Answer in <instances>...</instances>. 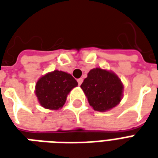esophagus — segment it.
<instances>
[{"label": "esophagus", "mask_w": 158, "mask_h": 158, "mask_svg": "<svg viewBox=\"0 0 158 158\" xmlns=\"http://www.w3.org/2000/svg\"><path fill=\"white\" fill-rule=\"evenodd\" d=\"M77 81H78V84H79V85H81V84H82V82H83V79H82V78H80V79H78Z\"/></svg>", "instance_id": "esophagus-1"}]
</instances>
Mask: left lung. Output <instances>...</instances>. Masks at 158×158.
Instances as JSON below:
<instances>
[{
	"label": "left lung",
	"instance_id": "left-lung-1",
	"mask_svg": "<svg viewBox=\"0 0 158 158\" xmlns=\"http://www.w3.org/2000/svg\"><path fill=\"white\" fill-rule=\"evenodd\" d=\"M93 109L105 112L115 107L123 96V86L118 77L111 71L91 69L80 85Z\"/></svg>",
	"mask_w": 158,
	"mask_h": 158
}]
</instances>
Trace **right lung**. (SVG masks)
Returning a JSON list of instances; mask_svg holds the SVG:
<instances>
[{
	"label": "right lung",
	"instance_id": "add662e5",
	"mask_svg": "<svg viewBox=\"0 0 158 158\" xmlns=\"http://www.w3.org/2000/svg\"><path fill=\"white\" fill-rule=\"evenodd\" d=\"M78 85V82L68 73L55 70L48 73L37 81L35 95L40 104L46 109L62 108L69 93Z\"/></svg>",
	"mask_w": 158,
	"mask_h": 158
}]
</instances>
